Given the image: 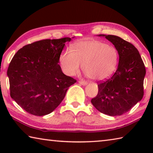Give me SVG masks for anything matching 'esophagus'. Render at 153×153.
Masks as SVG:
<instances>
[{"instance_id":"obj_1","label":"esophagus","mask_w":153,"mask_h":153,"mask_svg":"<svg viewBox=\"0 0 153 153\" xmlns=\"http://www.w3.org/2000/svg\"><path fill=\"white\" fill-rule=\"evenodd\" d=\"M79 83L82 85H86L87 84V82L84 81V80H79Z\"/></svg>"}]
</instances>
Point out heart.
Here are the masks:
<instances>
[{
  "label": "heart",
  "instance_id": "b5f03b06",
  "mask_svg": "<svg viewBox=\"0 0 153 153\" xmlns=\"http://www.w3.org/2000/svg\"><path fill=\"white\" fill-rule=\"evenodd\" d=\"M119 52L115 46L97 40H82L67 48L59 57L61 68L68 76H74L82 69L94 80L109 77L117 68Z\"/></svg>",
  "mask_w": 153,
  "mask_h": 153
}]
</instances>
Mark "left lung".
<instances>
[{"mask_svg":"<svg viewBox=\"0 0 153 153\" xmlns=\"http://www.w3.org/2000/svg\"><path fill=\"white\" fill-rule=\"evenodd\" d=\"M105 36L119 52L117 70L112 76L98 83L97 97L91 102L100 113L110 116L128 112L144 96L146 69L139 52L130 42L113 35Z\"/></svg>","mask_w":153,"mask_h":153,"instance_id":"8db88e82","label":"left lung"}]
</instances>
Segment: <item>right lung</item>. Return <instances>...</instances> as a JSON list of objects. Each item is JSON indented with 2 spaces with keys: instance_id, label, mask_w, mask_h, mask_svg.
I'll use <instances>...</instances> for the list:
<instances>
[{
  "instance_id": "add662e5",
  "label": "right lung",
  "mask_w": 153,
  "mask_h": 153,
  "mask_svg": "<svg viewBox=\"0 0 153 153\" xmlns=\"http://www.w3.org/2000/svg\"><path fill=\"white\" fill-rule=\"evenodd\" d=\"M71 38L42 40L24 46L10 63L11 97L32 115L43 116L60 105L76 79L65 75L59 65L64 46Z\"/></svg>"
}]
</instances>
